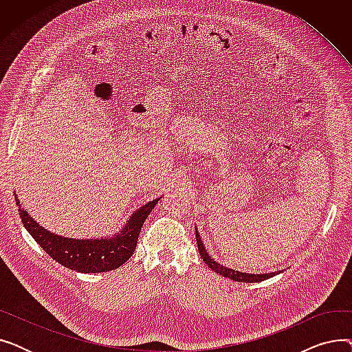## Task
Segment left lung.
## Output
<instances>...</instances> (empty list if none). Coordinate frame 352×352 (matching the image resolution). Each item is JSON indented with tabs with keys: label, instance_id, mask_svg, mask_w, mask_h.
Segmentation results:
<instances>
[{
	"label": "left lung",
	"instance_id": "8db88e82",
	"mask_svg": "<svg viewBox=\"0 0 352 352\" xmlns=\"http://www.w3.org/2000/svg\"><path fill=\"white\" fill-rule=\"evenodd\" d=\"M195 239H197V245H198V252L201 255L202 260L206 261V264L215 271L217 274L226 276V278H230L232 281H239V283H260L264 280L271 278V276H275L281 274L283 271H274V272H265V274H250V272H243V271H236L232 268H228L223 264H219L218 261H215L212 256H210L207 248L204 247V243H202L201 235L198 232V230L195 228Z\"/></svg>",
	"mask_w": 352,
	"mask_h": 352
}]
</instances>
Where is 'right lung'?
Segmentation results:
<instances>
[{
  "instance_id": "add662e5",
  "label": "right lung",
  "mask_w": 352,
  "mask_h": 352,
  "mask_svg": "<svg viewBox=\"0 0 352 352\" xmlns=\"http://www.w3.org/2000/svg\"><path fill=\"white\" fill-rule=\"evenodd\" d=\"M14 195L23 224L36 244L58 264L82 274L113 271L126 263L135 251L144 221L161 198L148 201L146 204L135 210L118 232L109 236L81 239L63 236L48 231L21 207L20 198L16 197L15 191Z\"/></svg>"
}]
</instances>
